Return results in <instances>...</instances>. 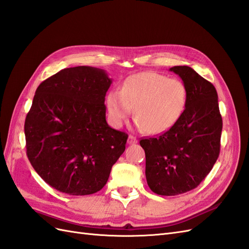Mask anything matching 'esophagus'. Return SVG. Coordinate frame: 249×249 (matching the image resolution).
<instances>
[{
  "instance_id": "esophagus-1",
  "label": "esophagus",
  "mask_w": 249,
  "mask_h": 249,
  "mask_svg": "<svg viewBox=\"0 0 249 249\" xmlns=\"http://www.w3.org/2000/svg\"><path fill=\"white\" fill-rule=\"evenodd\" d=\"M127 143H129V144H134V143H137L136 137H134V136H132V135H130L129 138H127Z\"/></svg>"
}]
</instances>
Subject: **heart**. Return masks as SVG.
Returning <instances> with one entry per match:
<instances>
[{"label": "heart", "instance_id": "heart-1", "mask_svg": "<svg viewBox=\"0 0 249 249\" xmlns=\"http://www.w3.org/2000/svg\"><path fill=\"white\" fill-rule=\"evenodd\" d=\"M188 90L183 81L145 71L127 77L120 91L106 96L108 118L112 125L122 126L135 107V124L152 134L169 130L183 114Z\"/></svg>", "mask_w": 249, "mask_h": 249}]
</instances>
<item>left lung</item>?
<instances>
[{
    "instance_id": "obj_1",
    "label": "left lung",
    "mask_w": 249,
    "mask_h": 249,
    "mask_svg": "<svg viewBox=\"0 0 249 249\" xmlns=\"http://www.w3.org/2000/svg\"><path fill=\"white\" fill-rule=\"evenodd\" d=\"M188 90L183 114L157 138L140 140L145 152V177L153 192L172 196L196 188L220 152L222 118L212 83L189 66L169 70Z\"/></svg>"
}]
</instances>
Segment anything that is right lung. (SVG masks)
<instances>
[{
    "mask_svg": "<svg viewBox=\"0 0 249 249\" xmlns=\"http://www.w3.org/2000/svg\"><path fill=\"white\" fill-rule=\"evenodd\" d=\"M112 80L91 66L64 69L36 89L25 122L27 156L54 189L88 195L106 185L127 135L106 120Z\"/></svg>",
    "mask_w": 249,
    "mask_h": 249,
    "instance_id": "1",
    "label": "right lung"
}]
</instances>
